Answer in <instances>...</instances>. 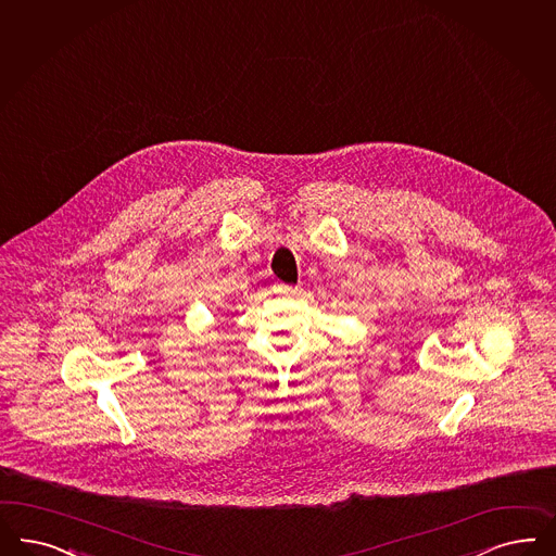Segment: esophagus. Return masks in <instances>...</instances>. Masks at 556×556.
<instances>
[{
    "instance_id": "34e87169",
    "label": "esophagus",
    "mask_w": 556,
    "mask_h": 556,
    "mask_svg": "<svg viewBox=\"0 0 556 556\" xmlns=\"http://www.w3.org/2000/svg\"><path fill=\"white\" fill-rule=\"evenodd\" d=\"M278 290H280V292H282V294H290V292H294V290H296V288L288 287V285H280V287H278Z\"/></svg>"
}]
</instances>
